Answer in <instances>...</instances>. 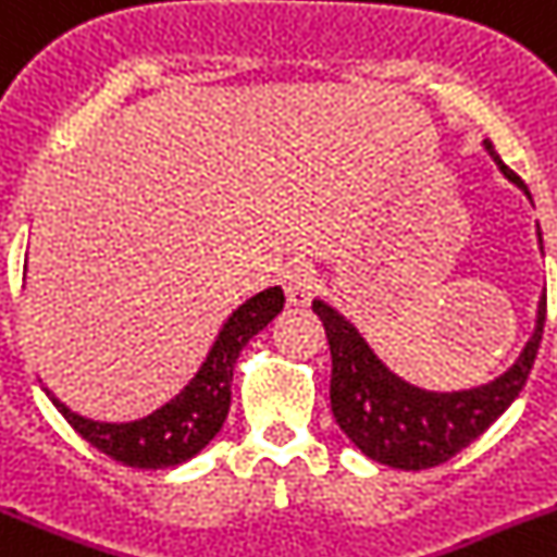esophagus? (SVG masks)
<instances>
[{
    "mask_svg": "<svg viewBox=\"0 0 557 557\" xmlns=\"http://www.w3.org/2000/svg\"><path fill=\"white\" fill-rule=\"evenodd\" d=\"M283 288H286L288 306H308L317 288L314 269L306 263L288 265L286 274H283Z\"/></svg>",
    "mask_w": 557,
    "mask_h": 557,
    "instance_id": "1",
    "label": "esophagus"
}]
</instances>
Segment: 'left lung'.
Listing matches in <instances>:
<instances>
[{
    "label": "left lung",
    "instance_id": "1",
    "mask_svg": "<svg viewBox=\"0 0 557 557\" xmlns=\"http://www.w3.org/2000/svg\"><path fill=\"white\" fill-rule=\"evenodd\" d=\"M484 147L498 170L530 198L524 181L498 158L493 144L484 141ZM311 308L325 325L331 345V410L336 424L373 461L396 470H428L445 465L475 442L524 391L544 336L546 294L539 302L535 334L516 366L490 385L453 394H433L408 385L382 366L359 331L336 308L322 300H314Z\"/></svg>",
    "mask_w": 557,
    "mask_h": 557
}]
</instances>
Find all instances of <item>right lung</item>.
<instances>
[{
	"mask_svg": "<svg viewBox=\"0 0 557 557\" xmlns=\"http://www.w3.org/2000/svg\"><path fill=\"white\" fill-rule=\"evenodd\" d=\"M283 302L286 297L280 286L265 288L243 302L221 329L195 380L175 399L138 422H92L64 408L50 391L48 396L59 413L67 419L70 428L87 438L96 450L107 453L110 459L138 467V470L184 465L221 433L228 405H232V373H235L237 357L251 336L260 334L283 311Z\"/></svg>",
	"mask_w": 557,
	"mask_h": 557,
	"instance_id": "right-lung-1",
	"label": "right lung"
}]
</instances>
